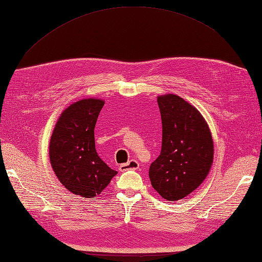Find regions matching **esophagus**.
Segmentation results:
<instances>
[{
  "mask_svg": "<svg viewBox=\"0 0 262 262\" xmlns=\"http://www.w3.org/2000/svg\"><path fill=\"white\" fill-rule=\"evenodd\" d=\"M138 168H140V163H138L136 160L133 159L130 161H128L127 163L121 164L119 166V170L121 172H124V171H127V170H137Z\"/></svg>",
  "mask_w": 262,
  "mask_h": 262,
  "instance_id": "34e87169",
  "label": "esophagus"
}]
</instances>
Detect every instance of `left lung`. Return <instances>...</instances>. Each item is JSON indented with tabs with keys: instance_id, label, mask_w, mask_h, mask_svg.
<instances>
[{
	"instance_id": "left-lung-1",
	"label": "left lung",
	"mask_w": 262,
	"mask_h": 262,
	"mask_svg": "<svg viewBox=\"0 0 262 262\" xmlns=\"http://www.w3.org/2000/svg\"><path fill=\"white\" fill-rule=\"evenodd\" d=\"M162 148L149 166L152 187L169 202L185 198L202 185L213 164L214 143L199 111L176 94L158 97Z\"/></svg>"
}]
</instances>
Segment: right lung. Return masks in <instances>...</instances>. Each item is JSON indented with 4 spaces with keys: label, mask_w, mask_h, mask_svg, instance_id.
<instances>
[{
    "label": "right lung",
    "mask_w": 262,
    "mask_h": 262,
    "mask_svg": "<svg viewBox=\"0 0 262 262\" xmlns=\"http://www.w3.org/2000/svg\"><path fill=\"white\" fill-rule=\"evenodd\" d=\"M104 101L82 99L69 105L55 125L49 160L60 183L72 193L94 198L109 185L117 171L99 158L94 127Z\"/></svg>",
    "instance_id": "right-lung-1"
}]
</instances>
